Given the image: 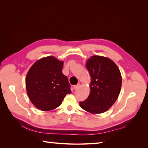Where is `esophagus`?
<instances>
[{
	"label": "esophagus",
	"mask_w": 148,
	"mask_h": 148,
	"mask_svg": "<svg viewBox=\"0 0 148 148\" xmlns=\"http://www.w3.org/2000/svg\"><path fill=\"white\" fill-rule=\"evenodd\" d=\"M79 86H80L79 84H78L77 85H75V86H73V89H78L79 87Z\"/></svg>",
	"instance_id": "esophagus-1"
}]
</instances>
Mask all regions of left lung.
<instances>
[{"label": "left lung", "instance_id": "obj_1", "mask_svg": "<svg viewBox=\"0 0 148 148\" xmlns=\"http://www.w3.org/2000/svg\"><path fill=\"white\" fill-rule=\"evenodd\" d=\"M86 66L91 78L90 93L86 100L79 102V106L89 113H104L119 96L122 87L120 70L111 59L99 56H91Z\"/></svg>", "mask_w": 148, "mask_h": 148}]
</instances>
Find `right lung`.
<instances>
[{"instance_id":"right-lung-1","label":"right lung","mask_w":148,"mask_h":148,"mask_svg":"<svg viewBox=\"0 0 148 148\" xmlns=\"http://www.w3.org/2000/svg\"><path fill=\"white\" fill-rule=\"evenodd\" d=\"M64 62L53 56L43 57L31 66L26 77L28 96L39 110L48 111L60 106L71 93L68 78L62 72Z\"/></svg>"}]
</instances>
